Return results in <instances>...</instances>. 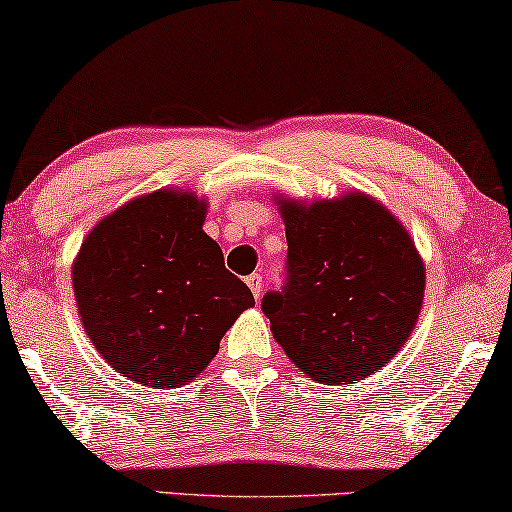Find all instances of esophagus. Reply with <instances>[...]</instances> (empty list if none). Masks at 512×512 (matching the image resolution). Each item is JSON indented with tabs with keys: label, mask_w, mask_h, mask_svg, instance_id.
<instances>
[{
	"label": "esophagus",
	"mask_w": 512,
	"mask_h": 512,
	"mask_svg": "<svg viewBox=\"0 0 512 512\" xmlns=\"http://www.w3.org/2000/svg\"><path fill=\"white\" fill-rule=\"evenodd\" d=\"M247 286L251 288V293H254V297L258 300V297L263 295V277L258 272H254V274H249L247 277Z\"/></svg>",
	"instance_id": "1"
}]
</instances>
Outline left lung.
<instances>
[{"mask_svg": "<svg viewBox=\"0 0 512 512\" xmlns=\"http://www.w3.org/2000/svg\"><path fill=\"white\" fill-rule=\"evenodd\" d=\"M286 272L261 309L297 368L327 384L371 375L419 318L426 270L410 235L364 194L304 208L281 203Z\"/></svg>", "mask_w": 512, "mask_h": 512, "instance_id": "8db88e82", "label": "left lung"}]
</instances>
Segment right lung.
<instances>
[{
  "mask_svg": "<svg viewBox=\"0 0 512 512\" xmlns=\"http://www.w3.org/2000/svg\"><path fill=\"white\" fill-rule=\"evenodd\" d=\"M206 203L160 190L84 240L73 267L84 329L109 366L155 389L190 382L254 295L203 233Z\"/></svg>",
  "mask_w": 512,
  "mask_h": 512,
  "instance_id": "1",
  "label": "right lung"
}]
</instances>
